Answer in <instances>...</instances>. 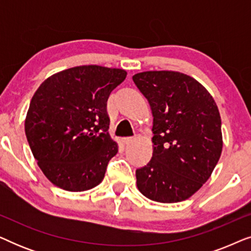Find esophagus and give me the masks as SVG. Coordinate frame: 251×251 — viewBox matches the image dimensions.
Listing matches in <instances>:
<instances>
[{"mask_svg":"<svg viewBox=\"0 0 251 251\" xmlns=\"http://www.w3.org/2000/svg\"><path fill=\"white\" fill-rule=\"evenodd\" d=\"M132 137H126V138H122V140L121 142L125 144V145H126V144H129V143H131L132 142Z\"/></svg>","mask_w":251,"mask_h":251,"instance_id":"34e87169","label":"esophagus"}]
</instances>
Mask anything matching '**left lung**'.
Instances as JSON below:
<instances>
[{
  "mask_svg": "<svg viewBox=\"0 0 251 251\" xmlns=\"http://www.w3.org/2000/svg\"><path fill=\"white\" fill-rule=\"evenodd\" d=\"M132 80L153 114V155L136 170L137 187L156 202L186 200L209 179L221 157L217 105L203 85L179 72H143Z\"/></svg>",
  "mask_w": 251,
  "mask_h": 251,
  "instance_id": "1",
  "label": "left lung"
}]
</instances>
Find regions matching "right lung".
Instances as JSON below:
<instances>
[{"label":"right lung","instance_id":"right-lung-1","mask_svg":"<svg viewBox=\"0 0 251 251\" xmlns=\"http://www.w3.org/2000/svg\"><path fill=\"white\" fill-rule=\"evenodd\" d=\"M126 72L88 65L48 77L34 94L25 121L40 169L63 190H91L104 179L118 144L108 133L107 99Z\"/></svg>","mask_w":251,"mask_h":251}]
</instances>
